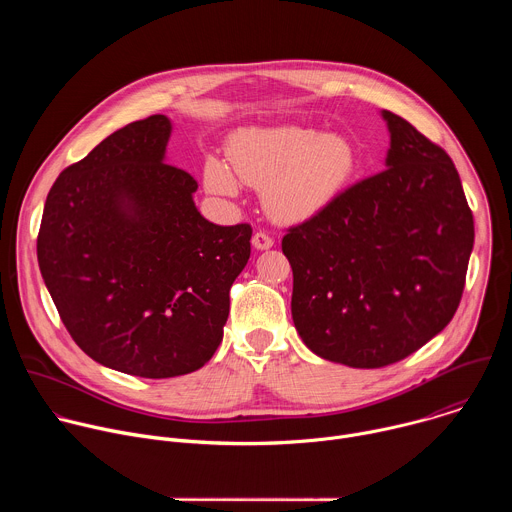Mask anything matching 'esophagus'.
Returning <instances> with one entry per match:
<instances>
[{
  "mask_svg": "<svg viewBox=\"0 0 512 512\" xmlns=\"http://www.w3.org/2000/svg\"><path fill=\"white\" fill-rule=\"evenodd\" d=\"M253 247L257 251H267V249L273 247V239L265 231H259V233L253 235Z\"/></svg>",
  "mask_w": 512,
  "mask_h": 512,
  "instance_id": "obj_1",
  "label": "esophagus"
}]
</instances>
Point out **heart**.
Segmentation results:
<instances>
[{"label": "heart", "mask_w": 512, "mask_h": 512, "mask_svg": "<svg viewBox=\"0 0 512 512\" xmlns=\"http://www.w3.org/2000/svg\"><path fill=\"white\" fill-rule=\"evenodd\" d=\"M358 166L352 141L302 125L241 129L229 143V162L210 156L204 184L212 194L237 196L239 180L261 188L265 210L281 223H300L326 210Z\"/></svg>", "instance_id": "obj_1"}]
</instances>
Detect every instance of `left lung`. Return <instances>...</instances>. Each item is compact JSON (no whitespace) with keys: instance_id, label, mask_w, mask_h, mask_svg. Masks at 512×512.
I'll return each instance as SVG.
<instances>
[{"instance_id":"1","label":"left lung","mask_w":512,"mask_h":512,"mask_svg":"<svg viewBox=\"0 0 512 512\" xmlns=\"http://www.w3.org/2000/svg\"><path fill=\"white\" fill-rule=\"evenodd\" d=\"M381 117L387 170L281 241L298 334L320 358L352 369L393 364L440 334L458 310L474 247L450 156L403 117Z\"/></svg>"}]
</instances>
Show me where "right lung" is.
I'll return each instance as SVG.
<instances>
[{
  "label": "right lung",
  "mask_w": 512,
  "mask_h": 512,
  "mask_svg": "<svg viewBox=\"0 0 512 512\" xmlns=\"http://www.w3.org/2000/svg\"><path fill=\"white\" fill-rule=\"evenodd\" d=\"M172 121L152 115L109 137L52 184L38 263L75 340L113 371L168 379L204 367L223 340L251 227L214 225L198 182L166 164Z\"/></svg>",
  "instance_id": "add662e5"
}]
</instances>
